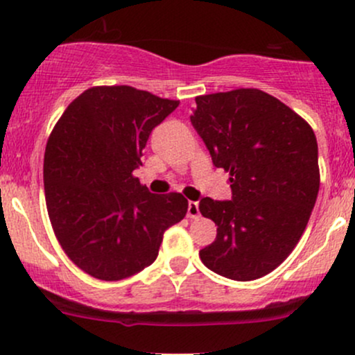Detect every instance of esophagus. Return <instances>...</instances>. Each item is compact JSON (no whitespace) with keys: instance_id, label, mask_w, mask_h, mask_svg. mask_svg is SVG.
Returning a JSON list of instances; mask_svg holds the SVG:
<instances>
[{"instance_id":"1","label":"esophagus","mask_w":355,"mask_h":355,"mask_svg":"<svg viewBox=\"0 0 355 355\" xmlns=\"http://www.w3.org/2000/svg\"><path fill=\"white\" fill-rule=\"evenodd\" d=\"M189 218H198L200 217V210H198V202H189V210H187Z\"/></svg>"}]
</instances>
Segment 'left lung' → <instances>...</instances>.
Here are the masks:
<instances>
[{
    "instance_id": "obj_1",
    "label": "left lung",
    "mask_w": 355,
    "mask_h": 355,
    "mask_svg": "<svg viewBox=\"0 0 355 355\" xmlns=\"http://www.w3.org/2000/svg\"><path fill=\"white\" fill-rule=\"evenodd\" d=\"M190 121L217 168L230 175L232 200L205 197L198 210L217 239L200 259L215 274L255 280L270 274L302 237L320 185L317 140L292 108L257 88L195 98Z\"/></svg>"
}]
</instances>
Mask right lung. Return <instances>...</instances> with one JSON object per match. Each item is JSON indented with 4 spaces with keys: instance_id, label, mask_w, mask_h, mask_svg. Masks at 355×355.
I'll return each instance as SVG.
<instances>
[{
    "instance_id": "right-lung-1",
    "label": "right lung",
    "mask_w": 355,
    "mask_h": 355,
    "mask_svg": "<svg viewBox=\"0 0 355 355\" xmlns=\"http://www.w3.org/2000/svg\"><path fill=\"white\" fill-rule=\"evenodd\" d=\"M180 101L133 87H93L68 105L44 152V198L68 259L100 280H121L157 259L189 200L153 195L133 172L150 133Z\"/></svg>"
}]
</instances>
